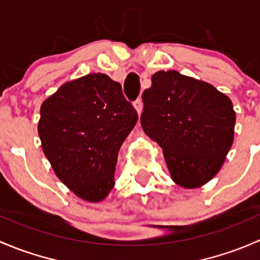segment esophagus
<instances>
[{"label":"esophagus","instance_id":"34e87169","mask_svg":"<svg viewBox=\"0 0 260 260\" xmlns=\"http://www.w3.org/2000/svg\"><path fill=\"white\" fill-rule=\"evenodd\" d=\"M135 108L137 109V112H138V114L141 113V112H142V108H143V102H142V98H138V99H136L135 101Z\"/></svg>","mask_w":260,"mask_h":260}]
</instances>
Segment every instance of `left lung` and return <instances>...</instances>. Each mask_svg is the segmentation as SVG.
Returning <instances> with one entry per match:
<instances>
[{
  "label": "left lung",
  "instance_id": "left-lung-1",
  "mask_svg": "<svg viewBox=\"0 0 260 260\" xmlns=\"http://www.w3.org/2000/svg\"><path fill=\"white\" fill-rule=\"evenodd\" d=\"M142 99L141 124L162 147L172 180L186 188L210 181L234 140L232 101L210 84L175 70L153 74Z\"/></svg>",
  "mask_w": 260,
  "mask_h": 260
}]
</instances>
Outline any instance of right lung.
I'll return each instance as SVG.
<instances>
[{
    "mask_svg": "<svg viewBox=\"0 0 260 260\" xmlns=\"http://www.w3.org/2000/svg\"><path fill=\"white\" fill-rule=\"evenodd\" d=\"M137 120L122 85L98 73L65 83L46 99L38 129L56 176L95 203L113 188L118 152Z\"/></svg>",
    "mask_w": 260,
    "mask_h": 260,
    "instance_id": "obj_1",
    "label": "right lung"
}]
</instances>
